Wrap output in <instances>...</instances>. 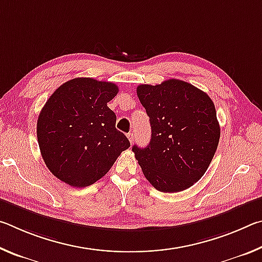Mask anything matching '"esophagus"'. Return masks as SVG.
<instances>
[{
  "label": "esophagus",
  "instance_id": "34e87169",
  "mask_svg": "<svg viewBox=\"0 0 262 262\" xmlns=\"http://www.w3.org/2000/svg\"><path fill=\"white\" fill-rule=\"evenodd\" d=\"M127 137H128V140H129V142L130 143H133V141H134V139H135V135H134V133H128L127 134Z\"/></svg>",
  "mask_w": 262,
  "mask_h": 262
}]
</instances>
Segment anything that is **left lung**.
I'll return each instance as SVG.
<instances>
[{
  "label": "left lung",
  "instance_id": "left-lung-1",
  "mask_svg": "<svg viewBox=\"0 0 262 262\" xmlns=\"http://www.w3.org/2000/svg\"><path fill=\"white\" fill-rule=\"evenodd\" d=\"M136 92L151 126L147 147H133L142 172L161 192L189 188L206 173L219 145L214 103L200 89L174 78L141 84Z\"/></svg>",
  "mask_w": 262,
  "mask_h": 262
}]
</instances>
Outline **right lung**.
I'll return each instance as SVG.
<instances>
[{"label": "right lung", "mask_w": 262, "mask_h": 262, "mask_svg": "<svg viewBox=\"0 0 262 262\" xmlns=\"http://www.w3.org/2000/svg\"><path fill=\"white\" fill-rule=\"evenodd\" d=\"M118 92L114 83L78 77L48 98L39 114L37 137L43 162L57 179L73 187L90 186L130 147L107 106Z\"/></svg>", "instance_id": "1"}]
</instances>
